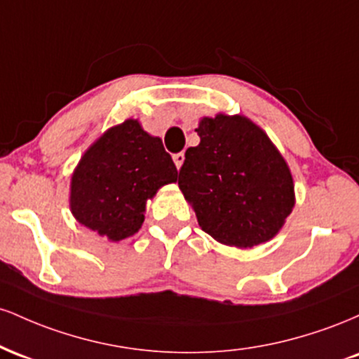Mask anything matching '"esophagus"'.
Wrapping results in <instances>:
<instances>
[{"label": "esophagus", "instance_id": "1", "mask_svg": "<svg viewBox=\"0 0 359 359\" xmlns=\"http://www.w3.org/2000/svg\"><path fill=\"white\" fill-rule=\"evenodd\" d=\"M184 160H185V155L182 154V151H180V154H175V155H174V162H175V167H177V168L182 167Z\"/></svg>", "mask_w": 359, "mask_h": 359}]
</instances>
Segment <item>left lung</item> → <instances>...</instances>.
Masks as SVG:
<instances>
[{
  "label": "left lung",
  "instance_id": "obj_1",
  "mask_svg": "<svg viewBox=\"0 0 359 359\" xmlns=\"http://www.w3.org/2000/svg\"><path fill=\"white\" fill-rule=\"evenodd\" d=\"M187 148L179 187L203 231L236 248L277 236L295 205L294 177L278 148L243 114L204 116Z\"/></svg>",
  "mask_w": 359,
  "mask_h": 359
}]
</instances>
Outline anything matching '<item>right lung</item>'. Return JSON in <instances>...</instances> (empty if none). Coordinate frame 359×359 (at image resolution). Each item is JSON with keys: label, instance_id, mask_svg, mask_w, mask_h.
I'll list each match as a JSON object with an SVG mask.
<instances>
[{"label": "right lung", "instance_id": "right-lung-1", "mask_svg": "<svg viewBox=\"0 0 359 359\" xmlns=\"http://www.w3.org/2000/svg\"><path fill=\"white\" fill-rule=\"evenodd\" d=\"M177 182V168L162 140L138 119H125L90 145L71 177L69 208L82 226L121 241L140 231L147 203Z\"/></svg>", "mask_w": 359, "mask_h": 359}]
</instances>
